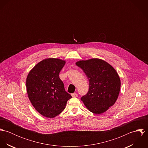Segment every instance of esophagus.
<instances>
[{
    "label": "esophagus",
    "instance_id": "esophagus-1",
    "mask_svg": "<svg viewBox=\"0 0 148 148\" xmlns=\"http://www.w3.org/2000/svg\"><path fill=\"white\" fill-rule=\"evenodd\" d=\"M71 95H72V96L73 97H78V95H77V93H72Z\"/></svg>",
    "mask_w": 148,
    "mask_h": 148
}]
</instances>
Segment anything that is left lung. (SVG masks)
I'll list each match as a JSON object with an SVG mask.
<instances>
[{
    "label": "left lung",
    "mask_w": 148,
    "mask_h": 148,
    "mask_svg": "<svg viewBox=\"0 0 148 148\" xmlns=\"http://www.w3.org/2000/svg\"><path fill=\"white\" fill-rule=\"evenodd\" d=\"M89 80L88 92L81 98L86 108L99 114L116 103L121 87L120 77L116 69L106 61L93 58L76 63Z\"/></svg>",
    "instance_id": "left-lung-1"
}]
</instances>
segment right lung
I'll return each instance as SVG.
<instances>
[{
  "instance_id": "right-lung-1",
  "label": "right lung",
  "mask_w": 148,
  "mask_h": 148,
  "mask_svg": "<svg viewBox=\"0 0 148 148\" xmlns=\"http://www.w3.org/2000/svg\"><path fill=\"white\" fill-rule=\"evenodd\" d=\"M65 60L48 58L39 62L29 71L26 88L29 101L43 116L53 118L64 110L72 98L64 89L59 73Z\"/></svg>"
}]
</instances>
